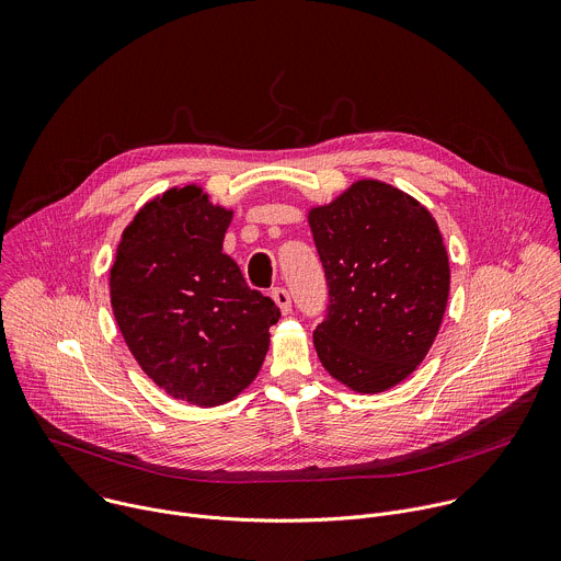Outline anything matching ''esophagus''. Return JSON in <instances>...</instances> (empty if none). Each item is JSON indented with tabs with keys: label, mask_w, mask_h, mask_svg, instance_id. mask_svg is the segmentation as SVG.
<instances>
[{
	"label": "esophagus",
	"mask_w": 561,
	"mask_h": 561,
	"mask_svg": "<svg viewBox=\"0 0 561 561\" xmlns=\"http://www.w3.org/2000/svg\"><path fill=\"white\" fill-rule=\"evenodd\" d=\"M272 298H274V302L278 305V309H280L283 313H289V311H291V296H289V291H287L285 287H276V289L272 291Z\"/></svg>",
	"instance_id": "esophagus-1"
}]
</instances>
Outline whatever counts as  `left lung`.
<instances>
[{
    "label": "left lung",
    "mask_w": 561,
    "mask_h": 561,
    "mask_svg": "<svg viewBox=\"0 0 561 561\" xmlns=\"http://www.w3.org/2000/svg\"><path fill=\"white\" fill-rule=\"evenodd\" d=\"M329 305L313 347L331 378L382 393L428 354L449 300V256L431 211L402 190L363 179L309 209Z\"/></svg>",
    "instance_id": "8db88e82"
}]
</instances>
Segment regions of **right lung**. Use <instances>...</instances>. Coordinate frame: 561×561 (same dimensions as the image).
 Returning a JSON list of instances; mask_svg holds the SVG:
<instances>
[{"mask_svg":"<svg viewBox=\"0 0 561 561\" xmlns=\"http://www.w3.org/2000/svg\"><path fill=\"white\" fill-rule=\"evenodd\" d=\"M232 209L198 185L146 203L124 230L110 302L124 341L168 396L216 407L252 385L280 309L222 254Z\"/></svg>","mask_w":561,"mask_h":561,"instance_id":"1","label":"right lung"}]
</instances>
